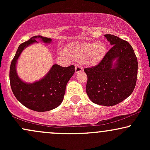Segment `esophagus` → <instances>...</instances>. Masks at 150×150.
<instances>
[{
  "label": "esophagus",
  "instance_id": "esophagus-1",
  "mask_svg": "<svg viewBox=\"0 0 150 150\" xmlns=\"http://www.w3.org/2000/svg\"><path fill=\"white\" fill-rule=\"evenodd\" d=\"M82 71H83V69H82V67L79 65H75V73H79Z\"/></svg>",
  "mask_w": 150,
  "mask_h": 150
}]
</instances>
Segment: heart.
<instances>
[{
    "mask_svg": "<svg viewBox=\"0 0 150 150\" xmlns=\"http://www.w3.org/2000/svg\"><path fill=\"white\" fill-rule=\"evenodd\" d=\"M106 46L103 42H75L70 44L65 53L75 61L85 59L89 64H95L102 59L106 53Z\"/></svg>",
    "mask_w": 150,
    "mask_h": 150,
    "instance_id": "obj_1",
    "label": "heart"
}]
</instances>
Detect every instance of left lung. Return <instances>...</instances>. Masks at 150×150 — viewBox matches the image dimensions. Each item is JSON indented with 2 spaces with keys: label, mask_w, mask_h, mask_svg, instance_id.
<instances>
[{
  "label": "left lung",
  "mask_w": 150,
  "mask_h": 150,
  "mask_svg": "<svg viewBox=\"0 0 150 150\" xmlns=\"http://www.w3.org/2000/svg\"><path fill=\"white\" fill-rule=\"evenodd\" d=\"M104 36L112 47L97 65L84 69L87 75L86 92L94 104L111 106L133 92L138 64L128 42L112 34Z\"/></svg>",
  "instance_id": "1"
}]
</instances>
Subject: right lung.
Here are the masks:
<instances>
[{
    "label": "right lung",
    "instance_id": "obj_1",
    "mask_svg": "<svg viewBox=\"0 0 150 150\" xmlns=\"http://www.w3.org/2000/svg\"><path fill=\"white\" fill-rule=\"evenodd\" d=\"M36 39H40L46 44L51 42L49 38L35 36L20 44L10 64V82L15 97L22 105L33 111L43 112L52 110L61 104L67 83L75 73V66L63 68L55 64L42 80L34 83L24 82L17 75L16 63L24 49L37 42Z\"/></svg>",
    "mask_w": 150,
    "mask_h": 150
}]
</instances>
